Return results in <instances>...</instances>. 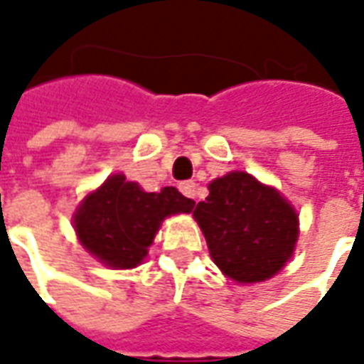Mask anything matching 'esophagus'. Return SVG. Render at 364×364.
Masks as SVG:
<instances>
[{
  "label": "esophagus",
  "mask_w": 364,
  "mask_h": 364,
  "mask_svg": "<svg viewBox=\"0 0 364 364\" xmlns=\"http://www.w3.org/2000/svg\"><path fill=\"white\" fill-rule=\"evenodd\" d=\"M179 191H181L183 195L187 198H195L197 197V185L193 181H185L179 185Z\"/></svg>",
  "instance_id": "obj_1"
}]
</instances>
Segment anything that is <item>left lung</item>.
<instances>
[{
  "label": "left lung",
  "instance_id": "left-lung-1",
  "mask_svg": "<svg viewBox=\"0 0 364 364\" xmlns=\"http://www.w3.org/2000/svg\"><path fill=\"white\" fill-rule=\"evenodd\" d=\"M208 191L193 216L214 263L244 284L274 277L296 247L298 214L292 205L245 171L214 179Z\"/></svg>",
  "mask_w": 364,
  "mask_h": 364
}]
</instances>
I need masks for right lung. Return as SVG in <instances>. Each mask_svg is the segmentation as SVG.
Instances as JSON below:
<instances>
[{
	"label": "right lung",
	"instance_id": "1",
	"mask_svg": "<svg viewBox=\"0 0 364 364\" xmlns=\"http://www.w3.org/2000/svg\"><path fill=\"white\" fill-rule=\"evenodd\" d=\"M195 200L175 187L146 193L122 173L111 175L83 198L74 228L87 252L112 269H132L148 255L156 232L171 214L193 213Z\"/></svg>",
	"mask_w": 364,
	"mask_h": 364
}]
</instances>
